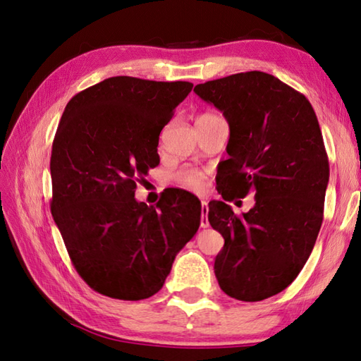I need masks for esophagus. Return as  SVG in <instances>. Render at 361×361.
<instances>
[{"label": "esophagus", "instance_id": "34e87169", "mask_svg": "<svg viewBox=\"0 0 361 361\" xmlns=\"http://www.w3.org/2000/svg\"><path fill=\"white\" fill-rule=\"evenodd\" d=\"M208 212H209L208 202L202 200V220H200V226H202V228H208V226H209V221H208Z\"/></svg>", "mask_w": 361, "mask_h": 361}]
</instances>
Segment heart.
<instances>
[{"instance_id": "b5f03b06", "label": "heart", "mask_w": 361, "mask_h": 361, "mask_svg": "<svg viewBox=\"0 0 361 361\" xmlns=\"http://www.w3.org/2000/svg\"><path fill=\"white\" fill-rule=\"evenodd\" d=\"M209 116H216V114L204 113L198 118H209ZM175 181L176 185L183 189L192 190V192H200L204 186V172L198 171V169H186V171H181L180 173H176Z\"/></svg>"}]
</instances>
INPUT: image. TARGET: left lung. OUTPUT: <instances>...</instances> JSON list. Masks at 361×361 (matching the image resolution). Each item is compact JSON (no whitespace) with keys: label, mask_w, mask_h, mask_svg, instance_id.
I'll return each mask as SVG.
<instances>
[{"label":"left lung","mask_w":361,"mask_h":361,"mask_svg":"<svg viewBox=\"0 0 361 361\" xmlns=\"http://www.w3.org/2000/svg\"><path fill=\"white\" fill-rule=\"evenodd\" d=\"M194 91L229 126L219 194L226 202L255 194L242 217L225 202H209V224L225 239L214 271L228 296L262 301L296 279L323 224L329 159L317 114L304 94L262 71Z\"/></svg>","instance_id":"obj_1"}]
</instances>
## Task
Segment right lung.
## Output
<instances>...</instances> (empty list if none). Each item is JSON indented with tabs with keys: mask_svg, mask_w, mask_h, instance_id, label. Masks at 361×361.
Segmentation results:
<instances>
[{
	"mask_svg": "<svg viewBox=\"0 0 361 361\" xmlns=\"http://www.w3.org/2000/svg\"><path fill=\"white\" fill-rule=\"evenodd\" d=\"M192 87L116 75L80 91L62 114L51 212L74 268L97 293L153 296L198 231L202 204L190 192H169L157 208L135 198L136 181L159 164L161 130Z\"/></svg>",
	"mask_w": 361,
	"mask_h": 361,
	"instance_id": "1",
	"label": "right lung"
}]
</instances>
